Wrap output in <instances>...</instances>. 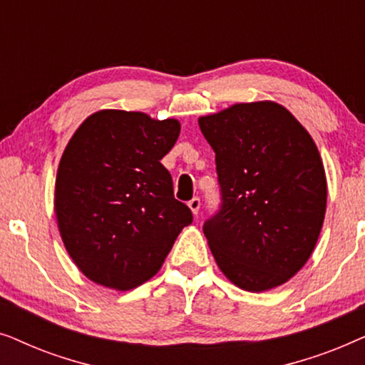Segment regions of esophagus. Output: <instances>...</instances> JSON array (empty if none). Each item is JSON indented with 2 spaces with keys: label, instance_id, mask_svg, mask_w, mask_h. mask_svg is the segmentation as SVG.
I'll return each mask as SVG.
<instances>
[{
  "label": "esophagus",
  "instance_id": "obj_1",
  "mask_svg": "<svg viewBox=\"0 0 365 365\" xmlns=\"http://www.w3.org/2000/svg\"><path fill=\"white\" fill-rule=\"evenodd\" d=\"M187 206H189V209H191V212L194 214V216H197L199 207H201V201H199V197H192L191 201L187 202Z\"/></svg>",
  "mask_w": 365,
  "mask_h": 365
}]
</instances>
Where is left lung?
<instances>
[{
	"label": "left lung",
	"mask_w": 365,
	"mask_h": 365,
	"mask_svg": "<svg viewBox=\"0 0 365 365\" xmlns=\"http://www.w3.org/2000/svg\"><path fill=\"white\" fill-rule=\"evenodd\" d=\"M216 153L222 206L204 224L216 264L234 286H282L312 256L327 204L319 149L274 101L236 103L197 119Z\"/></svg>",
	"instance_id": "obj_1"
}]
</instances>
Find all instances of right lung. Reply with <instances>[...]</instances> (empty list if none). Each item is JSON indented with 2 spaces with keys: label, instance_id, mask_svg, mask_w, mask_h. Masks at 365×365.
Masks as SVG:
<instances>
[{
  "label": "right lung",
  "instance_id": "add662e5",
  "mask_svg": "<svg viewBox=\"0 0 365 365\" xmlns=\"http://www.w3.org/2000/svg\"><path fill=\"white\" fill-rule=\"evenodd\" d=\"M181 123L101 109L81 123L58 166L54 211L69 257L89 281L131 291L149 281L192 222L161 159Z\"/></svg>",
  "mask_w": 365,
  "mask_h": 365
}]
</instances>
